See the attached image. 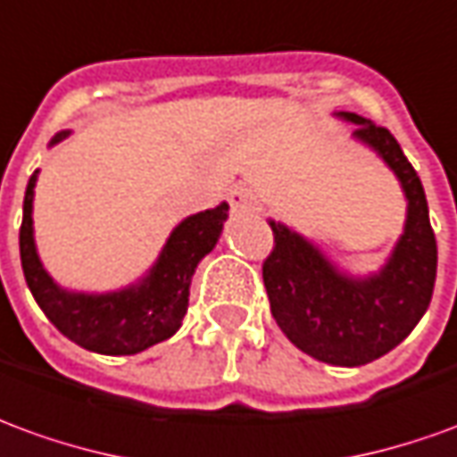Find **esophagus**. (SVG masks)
Listing matches in <instances>:
<instances>
[{"label":"esophagus","mask_w":457,"mask_h":457,"mask_svg":"<svg viewBox=\"0 0 457 457\" xmlns=\"http://www.w3.org/2000/svg\"><path fill=\"white\" fill-rule=\"evenodd\" d=\"M228 200L235 215H247V212L254 210V195H252L250 187H245V185H235L228 193Z\"/></svg>","instance_id":"34e87169"}]
</instances>
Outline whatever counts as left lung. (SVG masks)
<instances>
[{
  "label": "left lung",
  "instance_id": "obj_1",
  "mask_svg": "<svg viewBox=\"0 0 457 457\" xmlns=\"http://www.w3.org/2000/svg\"><path fill=\"white\" fill-rule=\"evenodd\" d=\"M351 138L376 153L406 197V222L376 272L353 274L295 228L270 220L274 252L262 267L272 317L296 349L331 366H363L395 349L426 314L438 247L420 178L391 130L349 111Z\"/></svg>",
  "mask_w": 457,
  "mask_h": 457
}]
</instances>
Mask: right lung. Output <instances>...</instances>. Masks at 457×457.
<instances>
[{
    "mask_svg": "<svg viewBox=\"0 0 457 457\" xmlns=\"http://www.w3.org/2000/svg\"><path fill=\"white\" fill-rule=\"evenodd\" d=\"M69 136L71 130L56 133L49 148ZM37 180L39 170L29 178L24 193L19 252L29 289L51 324L81 349L104 356H130L170 339L183 327L197 264L215 250L228 222V203L180 220L165 239L161 254L136 282L108 292H79L56 282L39 257L34 239Z\"/></svg>",
    "mask_w": 457,
    "mask_h": 457,
    "instance_id": "1",
    "label": "right lung"
}]
</instances>
